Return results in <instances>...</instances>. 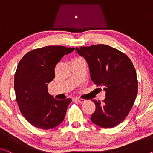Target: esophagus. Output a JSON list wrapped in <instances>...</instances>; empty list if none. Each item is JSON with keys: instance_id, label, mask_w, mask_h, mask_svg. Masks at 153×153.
Returning <instances> with one entry per match:
<instances>
[{"instance_id": "esophagus-1", "label": "esophagus", "mask_w": 153, "mask_h": 153, "mask_svg": "<svg viewBox=\"0 0 153 153\" xmlns=\"http://www.w3.org/2000/svg\"><path fill=\"white\" fill-rule=\"evenodd\" d=\"M75 100L78 101V102H80V103H83V102H85V99H83V98H76Z\"/></svg>"}]
</instances>
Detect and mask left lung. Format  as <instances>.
<instances>
[{"label":"left lung","mask_w":153,"mask_h":153,"mask_svg":"<svg viewBox=\"0 0 153 153\" xmlns=\"http://www.w3.org/2000/svg\"><path fill=\"white\" fill-rule=\"evenodd\" d=\"M76 51L88 62L91 81L106 92L102 102L92 100L96 110L91 120L102 128L118 125L128 116L137 94L133 63L125 54L104 44L82 46Z\"/></svg>","instance_id":"8db88e82"}]
</instances>
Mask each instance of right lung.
<instances>
[{
    "label": "right lung",
    "instance_id": "add662e5",
    "mask_svg": "<svg viewBox=\"0 0 153 153\" xmlns=\"http://www.w3.org/2000/svg\"><path fill=\"white\" fill-rule=\"evenodd\" d=\"M74 50L48 46L29 51L18 63L14 76L16 98L20 112L35 127L55 128L64 120L70 98L57 100L48 92L55 78V68L65 55Z\"/></svg>",
    "mask_w": 153,
    "mask_h": 153
}]
</instances>
